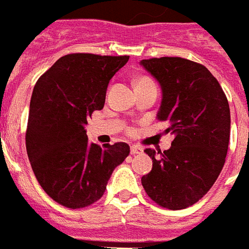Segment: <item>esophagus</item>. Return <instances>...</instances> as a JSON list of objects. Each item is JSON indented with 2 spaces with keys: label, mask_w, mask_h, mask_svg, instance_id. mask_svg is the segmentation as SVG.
<instances>
[{
  "label": "esophagus",
  "mask_w": 249,
  "mask_h": 249,
  "mask_svg": "<svg viewBox=\"0 0 249 249\" xmlns=\"http://www.w3.org/2000/svg\"><path fill=\"white\" fill-rule=\"evenodd\" d=\"M142 151H143V149L140 148L139 145H131V147H130V152H131V155H134V156H135V155H138V153H140L142 152Z\"/></svg>",
  "instance_id": "1"
}]
</instances>
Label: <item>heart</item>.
<instances>
[{
  "instance_id": "obj_1",
  "label": "heart",
  "mask_w": 249,
  "mask_h": 249,
  "mask_svg": "<svg viewBox=\"0 0 249 249\" xmlns=\"http://www.w3.org/2000/svg\"><path fill=\"white\" fill-rule=\"evenodd\" d=\"M142 82H151V80H149V78H139V80H138V82H136V84H142Z\"/></svg>"
}]
</instances>
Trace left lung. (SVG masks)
<instances>
[{
	"instance_id": "1",
	"label": "left lung",
	"mask_w": 249,
	"mask_h": 249,
	"mask_svg": "<svg viewBox=\"0 0 249 249\" xmlns=\"http://www.w3.org/2000/svg\"><path fill=\"white\" fill-rule=\"evenodd\" d=\"M140 65L161 88L158 119L168 122L171 148L144 151L152 169L142 185L152 201L171 210L198 202L210 190L229 149V101L210 71L182 57L142 60Z\"/></svg>"
}]
</instances>
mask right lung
Here are the masks:
<instances>
[{
    "instance_id": "1",
    "label": "right lung",
    "mask_w": 249,
    "mask_h": 249,
    "mask_svg": "<svg viewBox=\"0 0 249 249\" xmlns=\"http://www.w3.org/2000/svg\"><path fill=\"white\" fill-rule=\"evenodd\" d=\"M130 56L71 53L35 84L30 102L26 149L36 180L69 209L98 201L110 176L130 153L127 143L88 142V118L105 105L110 80Z\"/></svg>"
}]
</instances>
